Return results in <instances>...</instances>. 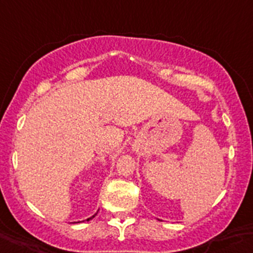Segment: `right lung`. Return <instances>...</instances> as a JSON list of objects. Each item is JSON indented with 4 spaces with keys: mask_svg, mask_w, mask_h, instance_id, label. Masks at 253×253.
Returning a JSON list of instances; mask_svg holds the SVG:
<instances>
[{
    "mask_svg": "<svg viewBox=\"0 0 253 253\" xmlns=\"http://www.w3.org/2000/svg\"><path fill=\"white\" fill-rule=\"evenodd\" d=\"M94 216H96V214H93V216H92V217H89V218H87V221H89V219H92Z\"/></svg>",
    "mask_w": 253,
    "mask_h": 253,
    "instance_id": "right-lung-1",
    "label": "right lung"
}]
</instances>
